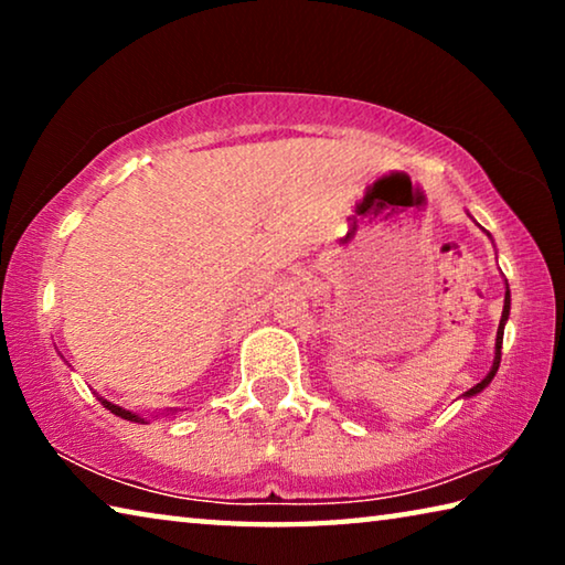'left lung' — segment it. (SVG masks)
I'll use <instances>...</instances> for the list:
<instances>
[{"label":"left lung","instance_id":"8db88e82","mask_svg":"<svg viewBox=\"0 0 565 565\" xmlns=\"http://www.w3.org/2000/svg\"><path fill=\"white\" fill-rule=\"evenodd\" d=\"M509 313H511V291H509V284H505V299H503V313H501V323H499V331H495V356H493V366L489 374H486V379H481V384H476L473 388L466 391V398H471L476 394H481V391L491 384L495 371H499V363H501V347H503V327L505 321H509Z\"/></svg>","mask_w":565,"mask_h":565}]
</instances>
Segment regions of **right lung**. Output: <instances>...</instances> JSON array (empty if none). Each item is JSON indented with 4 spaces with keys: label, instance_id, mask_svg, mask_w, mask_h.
I'll list each match as a JSON object with an SVG mask.
<instances>
[{
    "label": "right lung",
    "instance_id": "right-lung-1",
    "mask_svg": "<svg viewBox=\"0 0 565 565\" xmlns=\"http://www.w3.org/2000/svg\"><path fill=\"white\" fill-rule=\"evenodd\" d=\"M99 401H102V406L107 408V411H111L114 416H119V418H124V420H134V424H147L145 418H141L139 414H131V411H127V408H121V406H117V404H111V401H107V398H102L99 396ZM171 414H174V411H171ZM169 416V414H167Z\"/></svg>",
    "mask_w": 565,
    "mask_h": 565
}]
</instances>
